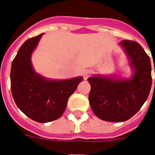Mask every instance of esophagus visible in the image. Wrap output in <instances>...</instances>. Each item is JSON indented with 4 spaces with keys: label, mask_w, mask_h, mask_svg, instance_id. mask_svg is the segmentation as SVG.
I'll list each match as a JSON object with an SVG mask.
<instances>
[{
    "label": "esophagus",
    "mask_w": 155,
    "mask_h": 155,
    "mask_svg": "<svg viewBox=\"0 0 155 155\" xmlns=\"http://www.w3.org/2000/svg\"><path fill=\"white\" fill-rule=\"evenodd\" d=\"M93 74V72H92V70H85V72H84V79L85 80H86L87 78L90 77L91 74Z\"/></svg>",
    "instance_id": "1"
}]
</instances>
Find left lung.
Segmentation results:
<instances>
[{"mask_svg": "<svg viewBox=\"0 0 155 155\" xmlns=\"http://www.w3.org/2000/svg\"><path fill=\"white\" fill-rule=\"evenodd\" d=\"M120 44L134 68L133 78L129 81L99 76L87 79L91 87V107L97 117L108 122H124L135 115L147 100L152 85L151 62L141 45L132 40H123Z\"/></svg>", "mask_w": 155, "mask_h": 155, "instance_id": "1", "label": "left lung"}]
</instances>
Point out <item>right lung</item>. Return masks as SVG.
Returning <instances> with one entry per match:
<instances>
[{"label": "right lung", "mask_w": 155, "mask_h": 155, "mask_svg": "<svg viewBox=\"0 0 155 155\" xmlns=\"http://www.w3.org/2000/svg\"><path fill=\"white\" fill-rule=\"evenodd\" d=\"M41 36L29 38L19 48L12 64L11 90L17 107L25 115L38 123H48L62 116L83 78L48 81L36 74L31 54Z\"/></svg>", "instance_id": "1"}]
</instances>
